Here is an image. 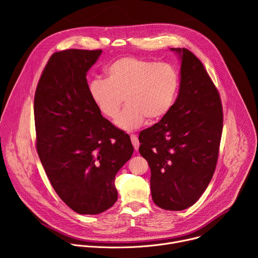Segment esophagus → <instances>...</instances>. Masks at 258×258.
Masks as SVG:
<instances>
[{"label":"esophagus","mask_w":258,"mask_h":258,"mask_svg":"<svg viewBox=\"0 0 258 258\" xmlns=\"http://www.w3.org/2000/svg\"><path fill=\"white\" fill-rule=\"evenodd\" d=\"M131 141L134 145V148L135 150H138L139 147H140V143H139V139H138V136L137 135H131Z\"/></svg>","instance_id":"1"}]
</instances>
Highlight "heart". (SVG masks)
<instances>
[{
    "instance_id": "obj_1",
    "label": "heart",
    "mask_w": 258,
    "mask_h": 258,
    "mask_svg": "<svg viewBox=\"0 0 258 258\" xmlns=\"http://www.w3.org/2000/svg\"><path fill=\"white\" fill-rule=\"evenodd\" d=\"M105 79H94L89 94L99 111L115 118L122 105L126 106L116 119L118 127L132 131L146 118H162L171 108L178 89V73L165 62H154L133 56L114 60L105 68Z\"/></svg>"
}]
</instances>
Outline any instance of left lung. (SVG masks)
Here are the masks:
<instances>
[{
	"mask_svg": "<svg viewBox=\"0 0 258 258\" xmlns=\"http://www.w3.org/2000/svg\"><path fill=\"white\" fill-rule=\"evenodd\" d=\"M180 59L177 98L153 126L140 133L139 152L151 169L154 203L165 210L192 206L213 176L223 133L219 94L202 62L188 49Z\"/></svg>",
	"mask_w": 258,
	"mask_h": 258,
	"instance_id": "left-lung-1",
	"label": "left lung"
}]
</instances>
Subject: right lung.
Returning a JSON list of instances; mask_svg holds the SVG:
<instances>
[{
	"label": "right lung",
	"mask_w": 258,
	"mask_h": 258,
	"mask_svg": "<svg viewBox=\"0 0 258 258\" xmlns=\"http://www.w3.org/2000/svg\"><path fill=\"white\" fill-rule=\"evenodd\" d=\"M101 53H54L34 95L39 157L58 196L80 214L113 206L115 175L134 152L130 136L102 116L89 94L87 72Z\"/></svg>",
	"instance_id": "obj_1"
}]
</instances>
